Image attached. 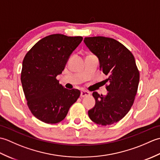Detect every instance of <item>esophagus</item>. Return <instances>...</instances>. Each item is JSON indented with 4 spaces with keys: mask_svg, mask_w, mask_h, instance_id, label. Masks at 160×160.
Wrapping results in <instances>:
<instances>
[{
    "mask_svg": "<svg viewBox=\"0 0 160 160\" xmlns=\"http://www.w3.org/2000/svg\"><path fill=\"white\" fill-rule=\"evenodd\" d=\"M90 93L89 91H82L80 93V96L81 97H87L88 96H89Z\"/></svg>",
    "mask_w": 160,
    "mask_h": 160,
    "instance_id": "1",
    "label": "esophagus"
}]
</instances>
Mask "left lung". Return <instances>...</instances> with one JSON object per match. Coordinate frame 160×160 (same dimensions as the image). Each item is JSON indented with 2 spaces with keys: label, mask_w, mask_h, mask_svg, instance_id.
Here are the masks:
<instances>
[{
  "label": "left lung",
  "mask_w": 160,
  "mask_h": 160,
  "mask_svg": "<svg viewBox=\"0 0 160 160\" xmlns=\"http://www.w3.org/2000/svg\"><path fill=\"white\" fill-rule=\"evenodd\" d=\"M86 46L99 60L100 70L108 76L105 96L93 93L95 106L89 110L90 119L98 124L116 123L130 111L136 96L140 73L134 56L116 40L102 36L84 38Z\"/></svg>",
  "instance_id": "8db88e82"
}]
</instances>
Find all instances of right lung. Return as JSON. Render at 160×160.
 <instances>
[{"label":"right lung","instance_id":"1","mask_svg":"<svg viewBox=\"0 0 160 160\" xmlns=\"http://www.w3.org/2000/svg\"><path fill=\"white\" fill-rule=\"evenodd\" d=\"M81 36H46L35 44L22 61L21 83L30 111L48 124L63 120L79 98L78 89H67L57 76L62 73L71 54L82 41Z\"/></svg>","mask_w":160,"mask_h":160}]
</instances>
